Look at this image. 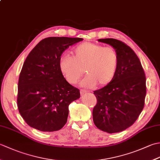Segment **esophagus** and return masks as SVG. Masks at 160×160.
<instances>
[{"label": "esophagus", "instance_id": "esophagus-1", "mask_svg": "<svg viewBox=\"0 0 160 160\" xmlns=\"http://www.w3.org/2000/svg\"><path fill=\"white\" fill-rule=\"evenodd\" d=\"M87 92H89V91L85 90V89H81V90H80V93H81V95H83V94H84V93H87Z\"/></svg>", "mask_w": 160, "mask_h": 160}]
</instances>
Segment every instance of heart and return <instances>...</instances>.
I'll return each mask as SVG.
<instances>
[{
    "label": "heart",
    "mask_w": 160,
    "mask_h": 160,
    "mask_svg": "<svg viewBox=\"0 0 160 160\" xmlns=\"http://www.w3.org/2000/svg\"><path fill=\"white\" fill-rule=\"evenodd\" d=\"M119 55L113 47L93 42H84L75 47L71 57L64 56L59 61V69L68 82L76 84L84 73L87 76L81 85L93 88L110 84L116 76Z\"/></svg>",
    "instance_id": "obj_1"
}]
</instances>
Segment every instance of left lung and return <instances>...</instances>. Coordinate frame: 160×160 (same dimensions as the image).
Here are the masks:
<instances>
[{
  "instance_id": "left-lung-1",
  "label": "left lung",
  "mask_w": 160,
  "mask_h": 160,
  "mask_svg": "<svg viewBox=\"0 0 160 160\" xmlns=\"http://www.w3.org/2000/svg\"><path fill=\"white\" fill-rule=\"evenodd\" d=\"M98 41L113 47L120 61L115 79L93 92L97 104L93 120L101 131L114 133L131 127L141 113L147 93L146 77L140 59L130 47L113 38Z\"/></svg>"
}]
</instances>
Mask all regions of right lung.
I'll use <instances>...</instances> for the list:
<instances>
[{"mask_svg": "<svg viewBox=\"0 0 160 160\" xmlns=\"http://www.w3.org/2000/svg\"><path fill=\"white\" fill-rule=\"evenodd\" d=\"M82 40L49 37L42 40L27 57L19 76L17 104L20 115L31 127L52 132L67 123L69 105L80 94L63 77L59 61L64 50Z\"/></svg>", "mask_w": 160, "mask_h": 160, "instance_id": "add662e5", "label": "right lung"}]
</instances>
